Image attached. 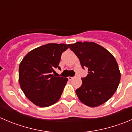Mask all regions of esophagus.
<instances>
[{"instance_id":"1","label":"esophagus","mask_w":132,"mask_h":132,"mask_svg":"<svg viewBox=\"0 0 132 132\" xmlns=\"http://www.w3.org/2000/svg\"><path fill=\"white\" fill-rule=\"evenodd\" d=\"M73 78H74V77H71V76H69L68 77L69 80H72Z\"/></svg>"}]
</instances>
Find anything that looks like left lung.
<instances>
[{
	"label": "left lung",
	"instance_id": "left-lung-1",
	"mask_svg": "<svg viewBox=\"0 0 132 132\" xmlns=\"http://www.w3.org/2000/svg\"><path fill=\"white\" fill-rule=\"evenodd\" d=\"M69 47L80 60L88 75L81 79L76 90L79 100L86 106L98 107L107 102L117 91L120 72L116 60L108 50L94 42H76Z\"/></svg>",
	"mask_w": 132,
	"mask_h": 132
}]
</instances>
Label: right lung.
<instances>
[{
  "mask_svg": "<svg viewBox=\"0 0 132 132\" xmlns=\"http://www.w3.org/2000/svg\"><path fill=\"white\" fill-rule=\"evenodd\" d=\"M69 48L66 44L48 43L30 51L20 63L19 82L25 96L39 107H48L60 100L68 81L56 77L61 54Z\"/></svg>",
  "mask_w": 132,
  "mask_h": 132,
  "instance_id": "add662e5",
  "label": "right lung"
}]
</instances>
